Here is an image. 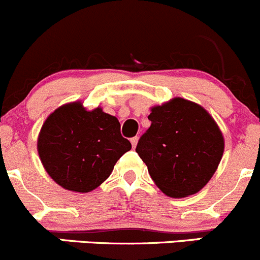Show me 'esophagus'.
<instances>
[{"label":"esophagus","instance_id":"esophagus-1","mask_svg":"<svg viewBox=\"0 0 260 260\" xmlns=\"http://www.w3.org/2000/svg\"><path fill=\"white\" fill-rule=\"evenodd\" d=\"M138 140H140V138H138V137H133L132 140H131V143H132V147H133V148H136V146H137Z\"/></svg>","mask_w":260,"mask_h":260}]
</instances>
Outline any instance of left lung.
I'll return each mask as SVG.
<instances>
[{"mask_svg":"<svg viewBox=\"0 0 260 260\" xmlns=\"http://www.w3.org/2000/svg\"><path fill=\"white\" fill-rule=\"evenodd\" d=\"M151 127L136 152L157 187L174 199L198 193L214 176L224 136L204 107L187 99H170L151 108Z\"/></svg>","mask_w":260,"mask_h":260,"instance_id":"obj_1","label":"left lung"}]
</instances>
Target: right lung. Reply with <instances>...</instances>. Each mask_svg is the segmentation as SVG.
I'll use <instances>...</instances> for the list:
<instances>
[{"mask_svg":"<svg viewBox=\"0 0 260 260\" xmlns=\"http://www.w3.org/2000/svg\"><path fill=\"white\" fill-rule=\"evenodd\" d=\"M132 148L120 123L101 107L72 102L46 118L38 137L44 169L62 188L90 192L109 177L118 159Z\"/></svg>","mask_w":260,"mask_h":260,"instance_id":"obj_1","label":"right lung"}]
</instances>
